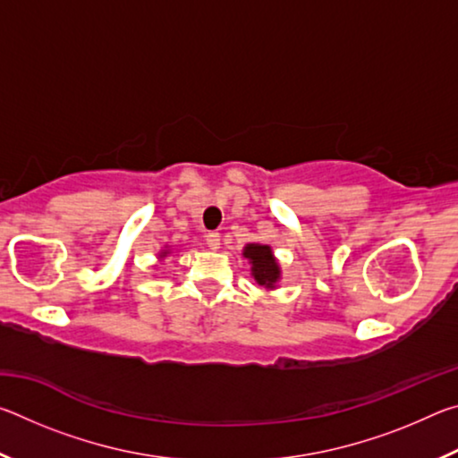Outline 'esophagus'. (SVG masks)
Instances as JSON below:
<instances>
[{
  "label": "esophagus",
  "mask_w": 458,
  "mask_h": 458,
  "mask_svg": "<svg viewBox=\"0 0 458 458\" xmlns=\"http://www.w3.org/2000/svg\"><path fill=\"white\" fill-rule=\"evenodd\" d=\"M220 232H208L206 234V244L212 248V250H218L220 248Z\"/></svg>",
  "instance_id": "esophagus-1"
}]
</instances>
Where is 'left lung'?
<instances>
[{
	"instance_id": "8db88e82",
	"label": "left lung",
	"mask_w": 458,
	"mask_h": 458,
	"mask_svg": "<svg viewBox=\"0 0 458 458\" xmlns=\"http://www.w3.org/2000/svg\"><path fill=\"white\" fill-rule=\"evenodd\" d=\"M244 259L250 262V273L260 286L265 289H275L278 278H281V267L273 254V248L268 244H246L244 246Z\"/></svg>"
}]
</instances>
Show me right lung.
<instances>
[{
  "label": "right lung",
  "instance_id": "1",
  "mask_svg": "<svg viewBox=\"0 0 458 458\" xmlns=\"http://www.w3.org/2000/svg\"><path fill=\"white\" fill-rule=\"evenodd\" d=\"M167 254H169V250H164V252H161V254H159V259H164V257H167Z\"/></svg>",
  "mask_w": 458,
  "mask_h": 458
}]
</instances>
